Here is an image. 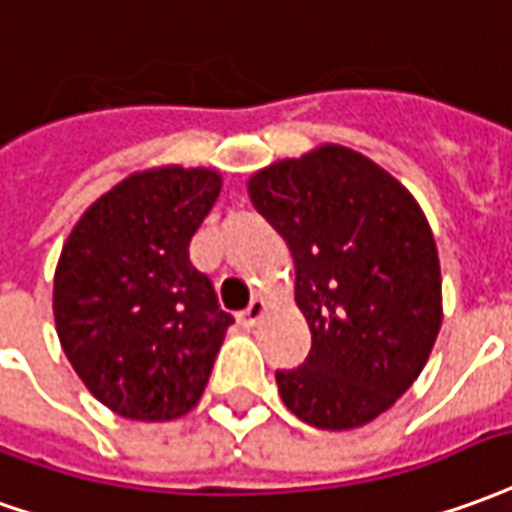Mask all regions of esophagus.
Wrapping results in <instances>:
<instances>
[{
  "label": "esophagus",
  "instance_id": "obj_1",
  "mask_svg": "<svg viewBox=\"0 0 512 512\" xmlns=\"http://www.w3.org/2000/svg\"><path fill=\"white\" fill-rule=\"evenodd\" d=\"M266 307H268L266 299H263V296H257V299L249 302V307H246L244 313H241V321H244L246 327H255L257 321L266 316Z\"/></svg>",
  "mask_w": 512,
  "mask_h": 512
}]
</instances>
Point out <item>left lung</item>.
Returning <instances> with one entry per match:
<instances>
[{
  "label": "left lung",
  "mask_w": 512,
  "mask_h": 512,
  "mask_svg": "<svg viewBox=\"0 0 512 512\" xmlns=\"http://www.w3.org/2000/svg\"><path fill=\"white\" fill-rule=\"evenodd\" d=\"M249 199L296 266L313 335L277 371L285 407L318 430H355L413 385L441 330V263L424 210L355 149L324 144L252 174Z\"/></svg>",
  "instance_id": "8db88e82"
}]
</instances>
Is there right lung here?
<instances>
[{
  "mask_svg": "<svg viewBox=\"0 0 512 512\" xmlns=\"http://www.w3.org/2000/svg\"><path fill=\"white\" fill-rule=\"evenodd\" d=\"M221 194L213 169L138 171L82 213L55 268V327L85 388L132 421L202 399L232 324L188 246Z\"/></svg>",
  "mask_w": 512,
  "mask_h": 512,
  "instance_id": "add662e5",
  "label": "right lung"
}]
</instances>
